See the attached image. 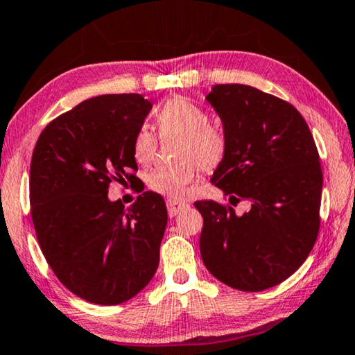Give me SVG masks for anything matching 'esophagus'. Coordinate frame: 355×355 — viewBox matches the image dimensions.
<instances>
[{
    "label": "esophagus",
    "instance_id": "obj_1",
    "mask_svg": "<svg viewBox=\"0 0 355 355\" xmlns=\"http://www.w3.org/2000/svg\"><path fill=\"white\" fill-rule=\"evenodd\" d=\"M166 207L169 218H174L176 214L184 211V209H187L189 205L186 202H178V200H166Z\"/></svg>",
    "mask_w": 355,
    "mask_h": 355
}]
</instances>
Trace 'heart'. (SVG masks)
I'll return each mask as SVG.
<instances>
[{
	"instance_id": "b5f03b06",
	"label": "heart",
	"mask_w": 355,
	"mask_h": 355,
	"mask_svg": "<svg viewBox=\"0 0 355 355\" xmlns=\"http://www.w3.org/2000/svg\"><path fill=\"white\" fill-rule=\"evenodd\" d=\"M155 120L162 136H178L176 166L158 168L147 179L153 192L169 198H182L198 178L200 168L211 171L224 160L227 139L219 126L209 123V114L186 97H173L157 110ZM132 153L137 163H150L157 153V136L147 128L136 132Z\"/></svg>"
}]
</instances>
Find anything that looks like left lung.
<instances>
[{"label": "left lung", "instance_id": "left-lung-1", "mask_svg": "<svg viewBox=\"0 0 355 355\" xmlns=\"http://www.w3.org/2000/svg\"><path fill=\"white\" fill-rule=\"evenodd\" d=\"M227 139L211 182L230 205L195 202L203 216L207 269L241 291H263L300 269L320 227L323 174L309 126L295 107L246 85H214L207 96ZM241 199L250 209L237 215Z\"/></svg>", "mask_w": 355, "mask_h": 355}]
</instances>
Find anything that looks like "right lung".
Here are the masks:
<instances>
[{"mask_svg": "<svg viewBox=\"0 0 355 355\" xmlns=\"http://www.w3.org/2000/svg\"><path fill=\"white\" fill-rule=\"evenodd\" d=\"M152 104L141 94H104L54 118L30 165V205L46 261L73 295L102 306L136 296L155 274L168 213L144 192L130 208L110 202L114 181L137 171L132 139Z\"/></svg>", "mask_w": 355, "mask_h": 355, "instance_id": "right-lung-1", "label": "right lung"}]
</instances>
